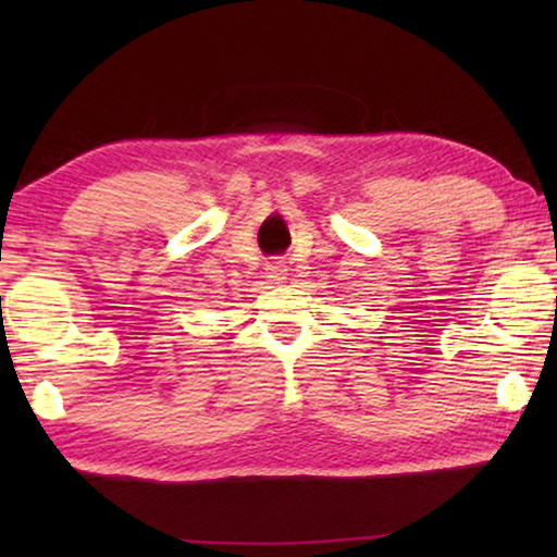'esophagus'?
I'll use <instances>...</instances> for the list:
<instances>
[{
	"mask_svg": "<svg viewBox=\"0 0 557 557\" xmlns=\"http://www.w3.org/2000/svg\"><path fill=\"white\" fill-rule=\"evenodd\" d=\"M287 265H285V260H272V262H268L265 265V277L270 280V282H282V280H287Z\"/></svg>",
	"mask_w": 557,
	"mask_h": 557,
	"instance_id": "esophagus-1",
	"label": "esophagus"
}]
</instances>
